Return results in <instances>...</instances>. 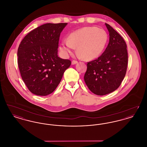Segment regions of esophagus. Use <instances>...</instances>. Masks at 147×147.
Segmentation results:
<instances>
[{
	"instance_id": "esophagus-1",
	"label": "esophagus",
	"mask_w": 147,
	"mask_h": 147,
	"mask_svg": "<svg viewBox=\"0 0 147 147\" xmlns=\"http://www.w3.org/2000/svg\"><path fill=\"white\" fill-rule=\"evenodd\" d=\"M78 63V62L77 61H73L72 62H71V64L72 65H74V64H77V63Z\"/></svg>"
}]
</instances>
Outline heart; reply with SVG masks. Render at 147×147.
I'll list each match as a JSON object with an SVG mask.
<instances>
[{"mask_svg":"<svg viewBox=\"0 0 147 147\" xmlns=\"http://www.w3.org/2000/svg\"><path fill=\"white\" fill-rule=\"evenodd\" d=\"M108 40L104 30L95 27H84L70 34L68 40H63L60 49L67 55L77 51L86 60H91L100 56Z\"/></svg>","mask_w":147,"mask_h":147,"instance_id":"obj_1","label":"heart"}]
</instances>
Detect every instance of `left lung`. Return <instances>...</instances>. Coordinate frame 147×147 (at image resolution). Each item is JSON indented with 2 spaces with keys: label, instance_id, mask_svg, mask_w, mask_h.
I'll use <instances>...</instances> for the list:
<instances>
[{
  "label": "left lung",
  "instance_id": "1",
  "mask_svg": "<svg viewBox=\"0 0 147 147\" xmlns=\"http://www.w3.org/2000/svg\"><path fill=\"white\" fill-rule=\"evenodd\" d=\"M109 32L107 47L98 59L87 64L84 81L89 90L98 95L116 90L126 75L128 53L126 42L112 27L105 23Z\"/></svg>",
  "mask_w": 147,
  "mask_h": 147
}]
</instances>
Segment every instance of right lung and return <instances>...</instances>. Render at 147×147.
Instances as JSON below:
<instances>
[{"label": "right lung", "mask_w": 147, "mask_h": 147, "mask_svg": "<svg viewBox=\"0 0 147 147\" xmlns=\"http://www.w3.org/2000/svg\"><path fill=\"white\" fill-rule=\"evenodd\" d=\"M67 23H47L31 31L18 50L21 78L28 90L39 96L53 92L71 61L58 56L60 34Z\"/></svg>", "instance_id": "right-lung-1"}]
</instances>
